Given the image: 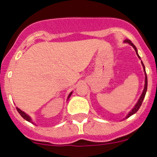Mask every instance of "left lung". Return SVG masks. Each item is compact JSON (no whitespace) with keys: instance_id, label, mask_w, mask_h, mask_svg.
Here are the masks:
<instances>
[{"instance_id":"8db88e82","label":"left lung","mask_w":157,"mask_h":157,"mask_svg":"<svg viewBox=\"0 0 157 157\" xmlns=\"http://www.w3.org/2000/svg\"><path fill=\"white\" fill-rule=\"evenodd\" d=\"M125 43H128V44H129L130 45H131V46H132L133 47H134V48L135 49V51H136V55H137L138 57H140V56H139L138 53H137V50H136V46H135L134 45L132 44V42H131V41L130 40L126 39V40H125ZM142 66H143V68H144V71H145V66H144L143 63H142ZM145 88H144L143 91H142V94H141V97H140V100H138L137 103H136V105L134 106V109H133L132 110H131V111H130V112H129L128 114L127 115V117H126V118H128L129 117H131V115H133V114H134V113H135L136 112V111H138L139 109H140V106H141V105H142V101H143V99L145 98V94H146V91H147V75H146V73H145Z\"/></svg>"}]
</instances>
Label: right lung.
I'll use <instances>...</instances> for the list:
<instances>
[{"label": "right lung", "mask_w": 157, "mask_h": 157, "mask_svg": "<svg viewBox=\"0 0 157 157\" xmlns=\"http://www.w3.org/2000/svg\"><path fill=\"white\" fill-rule=\"evenodd\" d=\"M71 93H72V92H71V93L69 94V95H68V99L69 98L70 96H71ZM16 109H17V112H18V113H20V114L21 115V117H23V119H25V120H27V121H28V122H32V120H31V118H30V117L29 116V115H27L26 113H24V112H23V111H21V109H19L18 108H16Z\"/></svg>", "instance_id": "add662e5"}]
</instances>
